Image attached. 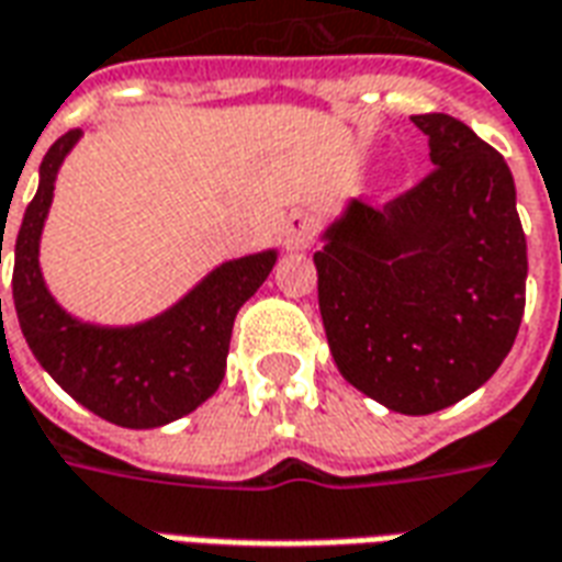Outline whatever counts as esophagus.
<instances>
[{
  "label": "esophagus",
  "instance_id": "1",
  "mask_svg": "<svg viewBox=\"0 0 562 562\" xmlns=\"http://www.w3.org/2000/svg\"><path fill=\"white\" fill-rule=\"evenodd\" d=\"M311 241H314V218H311V212H305V209L290 212V218L284 221L286 248L290 251H302V248H308Z\"/></svg>",
  "mask_w": 562,
  "mask_h": 562
}]
</instances>
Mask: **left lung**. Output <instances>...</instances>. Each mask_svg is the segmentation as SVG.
<instances>
[{"mask_svg":"<svg viewBox=\"0 0 562 562\" xmlns=\"http://www.w3.org/2000/svg\"><path fill=\"white\" fill-rule=\"evenodd\" d=\"M431 173L380 206L353 200L314 254L335 366L407 416L476 392L509 356L527 293V239L509 164L446 113L411 116Z\"/></svg>","mask_w":562,"mask_h":562,"instance_id":"obj_1","label":"left lung"}]
</instances>
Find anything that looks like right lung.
Here are the masks:
<instances>
[{
	"mask_svg": "<svg viewBox=\"0 0 562 562\" xmlns=\"http://www.w3.org/2000/svg\"><path fill=\"white\" fill-rule=\"evenodd\" d=\"M77 137L80 128H71L47 149L38 194L26 206L14 241L11 286L20 329L41 368L86 411L122 428H158L182 419L215 395L227 368L233 321L269 278L276 251L224 263L179 305L140 326L104 329L74 321L44 286L38 239L56 170Z\"/></svg>",
	"mask_w": 562,
	"mask_h": 562,
	"instance_id": "add662e5",
	"label": "right lung"
}]
</instances>
